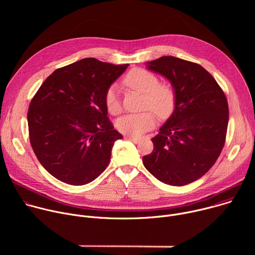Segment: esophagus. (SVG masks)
Segmentation results:
<instances>
[{
    "mask_svg": "<svg viewBox=\"0 0 255 255\" xmlns=\"http://www.w3.org/2000/svg\"><path fill=\"white\" fill-rule=\"evenodd\" d=\"M125 139L131 140V141H133L134 143H138V142L140 141V138H139V137H135V136H131V135H126V136H125Z\"/></svg>",
    "mask_w": 255,
    "mask_h": 255,
    "instance_id": "1",
    "label": "esophagus"
}]
</instances>
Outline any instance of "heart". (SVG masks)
I'll use <instances>...</instances> for the list:
<instances>
[{"label": "heart", "mask_w": 255, "mask_h": 255, "mask_svg": "<svg viewBox=\"0 0 255 255\" xmlns=\"http://www.w3.org/2000/svg\"><path fill=\"white\" fill-rule=\"evenodd\" d=\"M124 83L129 88L145 94V109L146 111L140 114H127L117 121L118 129L128 135L138 136L152 129L157 117H168L174 109V94L172 90L166 86L159 85V80L152 72L143 69L134 68L128 72L124 79ZM105 104L108 111L112 114H118L121 111L118 89L112 86L108 89L105 95Z\"/></svg>", "instance_id": "b5f03b06"}]
</instances>
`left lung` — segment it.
<instances>
[{
  "label": "left lung",
  "mask_w": 255,
  "mask_h": 255,
  "mask_svg": "<svg viewBox=\"0 0 255 255\" xmlns=\"http://www.w3.org/2000/svg\"><path fill=\"white\" fill-rule=\"evenodd\" d=\"M146 66L170 82L174 110L151 139L154 148L143 156V164L166 185L191 184L213 166L223 149L229 120L227 99L198 63L162 56Z\"/></svg>",
  "instance_id": "left-lung-1"
}]
</instances>
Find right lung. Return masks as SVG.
<instances>
[{"label":"right lung","instance_id":"add662e5","mask_svg":"<svg viewBox=\"0 0 255 255\" xmlns=\"http://www.w3.org/2000/svg\"><path fill=\"white\" fill-rule=\"evenodd\" d=\"M128 65L84 58L54 70L33 97L27 114L31 146L62 183L87 185L110 162L123 136L107 117L105 95Z\"/></svg>","mask_w":255,"mask_h":255}]
</instances>
